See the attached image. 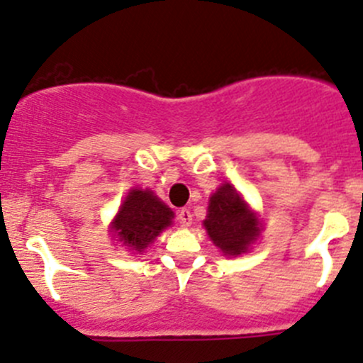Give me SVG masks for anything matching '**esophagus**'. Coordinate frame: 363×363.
I'll list each match as a JSON object with an SVG mask.
<instances>
[{"mask_svg":"<svg viewBox=\"0 0 363 363\" xmlns=\"http://www.w3.org/2000/svg\"><path fill=\"white\" fill-rule=\"evenodd\" d=\"M178 220H179V224H182V226L184 228H189L192 224V213H191V210L189 208H182L178 212Z\"/></svg>","mask_w":363,"mask_h":363,"instance_id":"34e87169","label":"esophagus"}]
</instances>
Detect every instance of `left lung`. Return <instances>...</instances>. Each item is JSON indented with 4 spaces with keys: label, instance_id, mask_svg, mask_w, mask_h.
<instances>
[{
    "label": "left lung",
    "instance_id": "8db88e82",
    "mask_svg": "<svg viewBox=\"0 0 363 363\" xmlns=\"http://www.w3.org/2000/svg\"><path fill=\"white\" fill-rule=\"evenodd\" d=\"M212 242L228 257L247 253L260 235V220L251 212L239 192L224 184L210 196L208 212L203 220Z\"/></svg>",
    "mask_w": 363,
    "mask_h": 363
}]
</instances>
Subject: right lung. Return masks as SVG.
Returning a JSON list of instances; mask_svg holds the SVG:
<instances>
[{
  "instance_id": "obj_1",
  "label": "right lung",
  "mask_w": 363,
  "mask_h": 363,
  "mask_svg": "<svg viewBox=\"0 0 363 363\" xmlns=\"http://www.w3.org/2000/svg\"><path fill=\"white\" fill-rule=\"evenodd\" d=\"M174 212L146 189H132L112 223L117 239L135 253H143L162 231L172 224Z\"/></svg>"
}]
</instances>
